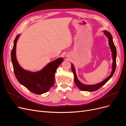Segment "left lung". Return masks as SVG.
I'll use <instances>...</instances> for the list:
<instances>
[{
    "mask_svg": "<svg viewBox=\"0 0 126 126\" xmlns=\"http://www.w3.org/2000/svg\"><path fill=\"white\" fill-rule=\"evenodd\" d=\"M104 33V35L107 37L108 39V41H109V45L110 48V50H111V53H112V70L111 74H110V75L108 76V77L106 78L104 80H103L102 81L97 83V84L95 85H85L83 84L82 82L80 81L77 78V75H76V70H75V68L73 64L72 63L71 64V69L72 72H73V74L74 75V81L76 83V85H77V86L78 87V88L79 89H80L82 91H90V92H91V91H96L98 89L100 88V87H101L103 85H104L105 83L107 82L112 77V76H113L114 72L116 70V57H117V50H116V48L115 47V45L113 44V42L112 40V37L109 32H108L107 30H104L103 31Z\"/></svg>",
    "mask_w": 126,
    "mask_h": 126,
    "instance_id": "left-lung-1",
    "label": "left lung"
}]
</instances>
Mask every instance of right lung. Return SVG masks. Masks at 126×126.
I'll use <instances>...</instances> for the list:
<instances>
[{
  "label": "right lung",
  "instance_id": "right-lung-1",
  "mask_svg": "<svg viewBox=\"0 0 126 126\" xmlns=\"http://www.w3.org/2000/svg\"><path fill=\"white\" fill-rule=\"evenodd\" d=\"M18 35L14 42L11 52V59L14 73L18 81L31 92L41 94L47 92L55 83V74L57 68L63 63V58H58L48 63L41 70L32 72L23 69L19 64L16 57V44L20 36Z\"/></svg>",
  "mask_w": 126,
  "mask_h": 126
}]
</instances>
